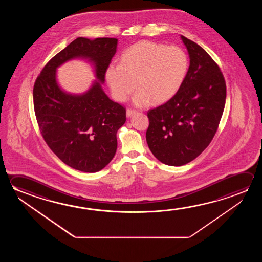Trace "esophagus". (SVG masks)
I'll return each mask as SVG.
<instances>
[{"label": "esophagus", "instance_id": "34e87169", "mask_svg": "<svg viewBox=\"0 0 262 262\" xmlns=\"http://www.w3.org/2000/svg\"><path fill=\"white\" fill-rule=\"evenodd\" d=\"M136 113V112L135 111H133V110H127L126 111V116L128 117V118H129V117L133 116V115H134Z\"/></svg>", "mask_w": 262, "mask_h": 262}]
</instances>
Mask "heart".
<instances>
[{"label":"heart","instance_id":"b5f03b06","mask_svg":"<svg viewBox=\"0 0 262 262\" xmlns=\"http://www.w3.org/2000/svg\"><path fill=\"white\" fill-rule=\"evenodd\" d=\"M188 70V58L178 47L141 41L126 49L120 64H110L105 78L114 99L123 102L135 90V106L162 104L180 90Z\"/></svg>","mask_w":262,"mask_h":262}]
</instances>
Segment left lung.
<instances>
[{"label":"left lung","mask_w":262,"mask_h":262,"mask_svg":"<svg viewBox=\"0 0 262 262\" xmlns=\"http://www.w3.org/2000/svg\"><path fill=\"white\" fill-rule=\"evenodd\" d=\"M188 52V71L180 90L166 103L148 112L146 141L161 163L181 166L209 145L226 102V83L205 49L181 35Z\"/></svg>","instance_id":"1"}]
</instances>
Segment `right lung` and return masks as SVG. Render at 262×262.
I'll list each match as a JSON object with an SVG mask.
<instances>
[{
	"label": "right lung",
	"mask_w": 262,
	"mask_h": 262,
	"mask_svg": "<svg viewBox=\"0 0 262 262\" xmlns=\"http://www.w3.org/2000/svg\"><path fill=\"white\" fill-rule=\"evenodd\" d=\"M117 46L116 38L77 37L46 64L33 90L45 141L63 163L81 172H99L111 163L116 154L117 132L126 121L124 107L102 89ZM73 59L90 62L96 77L81 95L67 93L57 81V69Z\"/></svg>",
	"instance_id": "add662e5"
}]
</instances>
